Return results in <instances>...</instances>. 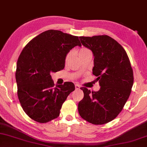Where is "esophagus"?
<instances>
[{
  "instance_id": "34e87169",
  "label": "esophagus",
  "mask_w": 147,
  "mask_h": 147,
  "mask_svg": "<svg viewBox=\"0 0 147 147\" xmlns=\"http://www.w3.org/2000/svg\"><path fill=\"white\" fill-rule=\"evenodd\" d=\"M80 87H81L79 85H78V84H76V85H75V88H76V89H79L80 88Z\"/></svg>"
}]
</instances>
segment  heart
Segmentation results:
<instances>
[{
  "instance_id": "1",
  "label": "heart",
  "mask_w": 147,
  "mask_h": 147,
  "mask_svg": "<svg viewBox=\"0 0 147 147\" xmlns=\"http://www.w3.org/2000/svg\"><path fill=\"white\" fill-rule=\"evenodd\" d=\"M88 54L92 55V53L89 49H87V48H82V49H80L78 51V56L80 58L83 57V56H85ZM71 56H72V52H69L68 54L65 57V62H68L69 60L70 59V58L71 57Z\"/></svg>"
}]
</instances>
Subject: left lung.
<instances>
[{
  "mask_svg": "<svg viewBox=\"0 0 147 147\" xmlns=\"http://www.w3.org/2000/svg\"><path fill=\"white\" fill-rule=\"evenodd\" d=\"M80 39L92 52V73L97 76L100 89L91 92L80 88L84 96L78 103V113L90 123L105 124L116 118L129 97L134 82L132 67L126 51L111 37L80 36Z\"/></svg>",
  "mask_w": 147,
  "mask_h": 147,
  "instance_id": "1",
  "label": "left lung"
}]
</instances>
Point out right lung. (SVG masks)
Returning <instances> with one entry per match:
<instances>
[{"label": "right lung", "mask_w": 147, "mask_h": 147, "mask_svg": "<svg viewBox=\"0 0 147 147\" xmlns=\"http://www.w3.org/2000/svg\"><path fill=\"white\" fill-rule=\"evenodd\" d=\"M77 46H82L78 36L51 29L31 40L21 52L15 74L17 94L32 119L47 123L59 116L75 87L72 82L55 86L51 73L64 68L67 55Z\"/></svg>", "instance_id": "1"}]
</instances>
